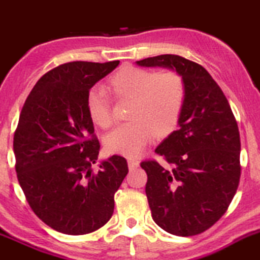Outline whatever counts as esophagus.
I'll return each instance as SVG.
<instances>
[{"label": "esophagus", "instance_id": "1", "mask_svg": "<svg viewBox=\"0 0 260 260\" xmlns=\"http://www.w3.org/2000/svg\"><path fill=\"white\" fill-rule=\"evenodd\" d=\"M138 160H135V159H128V168H129V171H133V169H136L138 167Z\"/></svg>", "mask_w": 260, "mask_h": 260}]
</instances>
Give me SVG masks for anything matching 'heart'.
Here are the masks:
<instances>
[{
    "label": "heart",
    "instance_id": "b5f03b06",
    "mask_svg": "<svg viewBox=\"0 0 260 260\" xmlns=\"http://www.w3.org/2000/svg\"><path fill=\"white\" fill-rule=\"evenodd\" d=\"M110 84L118 97L132 99L128 110L131 120L118 124L105 137V149L111 154L137 156L155 135L166 137L176 128L186 99L181 75L173 70L152 72L125 65L114 73ZM89 119L101 128L111 123V106L103 86L89 89L86 99Z\"/></svg>",
    "mask_w": 260,
    "mask_h": 260
}]
</instances>
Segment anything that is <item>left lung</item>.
Returning a JSON list of instances; mask_svg holds the SVG:
<instances>
[{
	"label": "left lung",
	"mask_w": 260,
	"mask_h": 260,
	"mask_svg": "<svg viewBox=\"0 0 260 260\" xmlns=\"http://www.w3.org/2000/svg\"><path fill=\"white\" fill-rule=\"evenodd\" d=\"M141 67L173 69L183 79L186 99L173 131L155 152L144 160L151 217L164 231L195 236L220 219L239 187L241 176L240 133L224 93L198 62L178 55H159L137 61Z\"/></svg>",
	"instance_id": "1"
}]
</instances>
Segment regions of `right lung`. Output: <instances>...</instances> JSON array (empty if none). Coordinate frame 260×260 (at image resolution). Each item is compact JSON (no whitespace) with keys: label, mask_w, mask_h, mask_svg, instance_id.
I'll return each mask as SVG.
<instances>
[{"label":"right lung","mask_w":260,"mask_h":260,"mask_svg":"<svg viewBox=\"0 0 260 260\" xmlns=\"http://www.w3.org/2000/svg\"><path fill=\"white\" fill-rule=\"evenodd\" d=\"M118 65H59L41 77L21 109L14 135L19 185L35 214L61 234H91L106 224L128 173L119 155L93 172L100 142L86 109L89 89Z\"/></svg>","instance_id":"right-lung-1"}]
</instances>
